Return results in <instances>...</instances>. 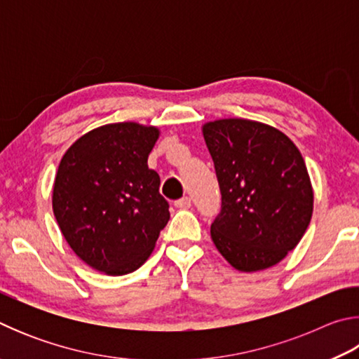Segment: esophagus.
Returning <instances> with one entry per match:
<instances>
[{
  "label": "esophagus",
  "instance_id": "esophagus-1",
  "mask_svg": "<svg viewBox=\"0 0 359 359\" xmlns=\"http://www.w3.org/2000/svg\"><path fill=\"white\" fill-rule=\"evenodd\" d=\"M175 208H179V209H190L191 208V199L188 198V196H184V198L177 199V201H175Z\"/></svg>",
  "mask_w": 359,
  "mask_h": 359
}]
</instances>
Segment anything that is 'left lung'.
<instances>
[{"mask_svg":"<svg viewBox=\"0 0 359 359\" xmlns=\"http://www.w3.org/2000/svg\"><path fill=\"white\" fill-rule=\"evenodd\" d=\"M222 193L210 238L242 272L263 271L299 244L311 223L313 190L293 141L261 121L222 118L203 126Z\"/></svg>","mask_w":359,"mask_h":359,"instance_id":"1","label":"left lung"}]
</instances>
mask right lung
<instances>
[{
    "mask_svg": "<svg viewBox=\"0 0 359 359\" xmlns=\"http://www.w3.org/2000/svg\"><path fill=\"white\" fill-rule=\"evenodd\" d=\"M158 136L156 126L109 123L79 137L60 161L53 215L72 252L107 276L141 267L169 220L160 175L147 165Z\"/></svg>",
    "mask_w": 359,
    "mask_h": 359,
    "instance_id": "obj_1",
    "label": "right lung"
}]
</instances>
